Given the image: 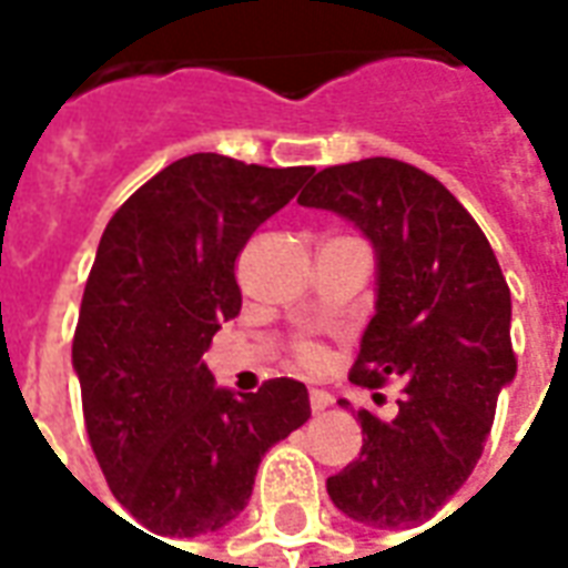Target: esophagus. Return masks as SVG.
Listing matches in <instances>:
<instances>
[{"label":"esophagus","mask_w":568,"mask_h":568,"mask_svg":"<svg viewBox=\"0 0 568 568\" xmlns=\"http://www.w3.org/2000/svg\"><path fill=\"white\" fill-rule=\"evenodd\" d=\"M328 405H332V395L322 393V389H310V410L313 414H322Z\"/></svg>","instance_id":"obj_1"}]
</instances>
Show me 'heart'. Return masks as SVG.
Returning <instances> with one entry per match:
<instances>
[{"label":"heart","mask_w":568,"mask_h":568,"mask_svg":"<svg viewBox=\"0 0 568 568\" xmlns=\"http://www.w3.org/2000/svg\"><path fill=\"white\" fill-rule=\"evenodd\" d=\"M297 365L307 371H320L325 365V346L320 344H301L297 346Z\"/></svg>","instance_id":"1"}]
</instances>
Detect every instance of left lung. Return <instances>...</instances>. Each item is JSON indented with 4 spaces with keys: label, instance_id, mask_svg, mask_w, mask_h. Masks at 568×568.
<instances>
[{
    "label": "left lung",
    "instance_id": "left-lung-1",
    "mask_svg": "<svg viewBox=\"0 0 568 568\" xmlns=\"http://www.w3.org/2000/svg\"><path fill=\"white\" fill-rule=\"evenodd\" d=\"M297 203L349 219L377 252V313L349 381L405 383L393 419L358 410L362 453L328 477V496L374 529L428 520L475 471L517 374L511 288L468 210L414 163L325 166Z\"/></svg>",
    "mask_w": 568,
    "mask_h": 568
}]
</instances>
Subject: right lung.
<instances>
[{
  "mask_svg": "<svg viewBox=\"0 0 568 568\" xmlns=\"http://www.w3.org/2000/svg\"><path fill=\"white\" fill-rule=\"evenodd\" d=\"M310 175L200 151L163 166L105 224L72 365L109 489L154 536L231 524L261 456L310 419L304 383L276 377L234 395L212 386L203 362L243 307L240 252Z\"/></svg>",
  "mask_w": 568,
  "mask_h": 568,
  "instance_id": "1",
  "label": "right lung"
}]
</instances>
